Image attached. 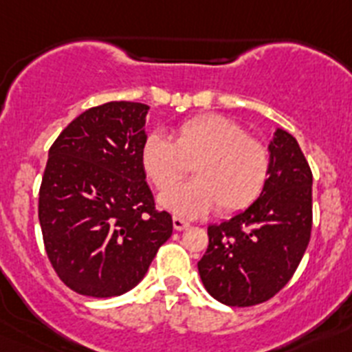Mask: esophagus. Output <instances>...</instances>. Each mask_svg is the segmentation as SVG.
<instances>
[{
  "instance_id": "esophagus-1",
  "label": "esophagus",
  "mask_w": 352,
  "mask_h": 352,
  "mask_svg": "<svg viewBox=\"0 0 352 352\" xmlns=\"http://www.w3.org/2000/svg\"><path fill=\"white\" fill-rule=\"evenodd\" d=\"M188 226H190V223L185 222V220L179 219V217H173V227L176 231H183V229H186Z\"/></svg>"
}]
</instances>
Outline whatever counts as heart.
<instances>
[{"label": "heart", "instance_id": "obj_1", "mask_svg": "<svg viewBox=\"0 0 352 352\" xmlns=\"http://www.w3.org/2000/svg\"><path fill=\"white\" fill-rule=\"evenodd\" d=\"M141 164L158 192L172 188L192 166L195 182L168 190L160 204L194 219L214 206L222 214L250 206L268 182L272 158L268 148L247 135L238 121L210 113L179 123L173 141L149 133L141 148Z\"/></svg>", "mask_w": 352, "mask_h": 352}]
</instances>
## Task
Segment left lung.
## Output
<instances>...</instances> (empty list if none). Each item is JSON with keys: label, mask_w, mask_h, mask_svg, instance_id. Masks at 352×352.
I'll list each match as a JSON object with an SVG mask.
<instances>
[{"label": "left lung", "mask_w": 352, "mask_h": 352, "mask_svg": "<svg viewBox=\"0 0 352 352\" xmlns=\"http://www.w3.org/2000/svg\"><path fill=\"white\" fill-rule=\"evenodd\" d=\"M270 178L256 203L231 220L208 227L197 263L204 287L229 307L273 298L296 272L312 232V170L300 144L276 130L270 144Z\"/></svg>", "instance_id": "obj_1"}]
</instances>
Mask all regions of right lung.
I'll list each match as a JSON object with an SVG mask.
<instances>
[{
  "label": "right lung",
  "instance_id": "1",
  "mask_svg": "<svg viewBox=\"0 0 352 352\" xmlns=\"http://www.w3.org/2000/svg\"><path fill=\"white\" fill-rule=\"evenodd\" d=\"M148 105L84 111L49 149L38 194L43 245L67 287L120 296L142 280L173 219L155 208L141 164Z\"/></svg>",
  "mask_w": 352,
  "mask_h": 352
}]
</instances>
